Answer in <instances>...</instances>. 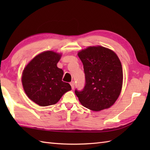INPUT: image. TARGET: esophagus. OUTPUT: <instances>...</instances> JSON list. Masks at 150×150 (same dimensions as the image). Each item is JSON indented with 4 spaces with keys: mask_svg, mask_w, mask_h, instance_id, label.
<instances>
[{
    "mask_svg": "<svg viewBox=\"0 0 150 150\" xmlns=\"http://www.w3.org/2000/svg\"><path fill=\"white\" fill-rule=\"evenodd\" d=\"M70 85H71L72 89H74V88H75V82H74L72 81L70 82Z\"/></svg>",
    "mask_w": 150,
    "mask_h": 150,
    "instance_id": "esophagus-1",
    "label": "esophagus"
}]
</instances>
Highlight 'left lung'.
Instances as JSON below:
<instances>
[{
    "instance_id": "left-lung-1",
    "label": "left lung",
    "mask_w": 150,
    "mask_h": 150,
    "mask_svg": "<svg viewBox=\"0 0 150 150\" xmlns=\"http://www.w3.org/2000/svg\"><path fill=\"white\" fill-rule=\"evenodd\" d=\"M77 55L83 64L86 85L75 93L82 106L99 111L110 108L121 93L122 64L113 50L101 46H89Z\"/></svg>"
}]
</instances>
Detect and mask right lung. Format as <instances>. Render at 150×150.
Returning a JSON list of instances; mask_svg holds the SVG:
<instances>
[{"label":"right lung","mask_w":150,"mask_h":150,"mask_svg":"<svg viewBox=\"0 0 150 150\" xmlns=\"http://www.w3.org/2000/svg\"><path fill=\"white\" fill-rule=\"evenodd\" d=\"M61 57L62 53L45 51L31 59L23 69L22 84L24 92L40 106L55 104L71 90L69 84L62 81L64 71L57 66Z\"/></svg>","instance_id":"1"}]
</instances>
